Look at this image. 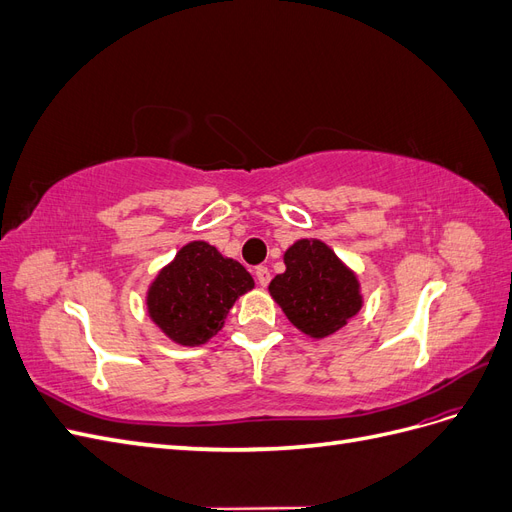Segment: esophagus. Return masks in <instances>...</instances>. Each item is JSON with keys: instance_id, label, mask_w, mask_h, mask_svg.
<instances>
[{"instance_id": "esophagus-1", "label": "esophagus", "mask_w": 512, "mask_h": 512, "mask_svg": "<svg viewBox=\"0 0 512 512\" xmlns=\"http://www.w3.org/2000/svg\"><path fill=\"white\" fill-rule=\"evenodd\" d=\"M254 275H256V280H258L260 286H267L271 282V271L267 267H256Z\"/></svg>"}]
</instances>
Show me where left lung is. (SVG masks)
Masks as SVG:
<instances>
[{"label":"left lung","mask_w":512,"mask_h":512,"mask_svg":"<svg viewBox=\"0 0 512 512\" xmlns=\"http://www.w3.org/2000/svg\"><path fill=\"white\" fill-rule=\"evenodd\" d=\"M286 271L275 275L269 292L301 333L322 339L346 327L363 307L361 284L327 243L299 239L284 254Z\"/></svg>","instance_id":"1"}]
</instances>
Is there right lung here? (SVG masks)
I'll list each match as a JSON object with an SVG mask.
<instances>
[{
	"mask_svg": "<svg viewBox=\"0 0 512 512\" xmlns=\"http://www.w3.org/2000/svg\"><path fill=\"white\" fill-rule=\"evenodd\" d=\"M254 288L241 262L207 241L183 245L147 290V314L179 346H200L222 331L235 301Z\"/></svg>",
	"mask_w": 512,
	"mask_h": 512,
	"instance_id": "obj_1",
	"label": "right lung"
}]
</instances>
